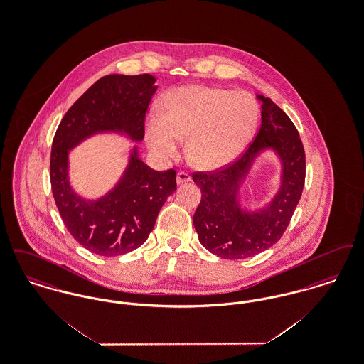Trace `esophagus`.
<instances>
[{"label": "esophagus", "mask_w": 364, "mask_h": 364, "mask_svg": "<svg viewBox=\"0 0 364 364\" xmlns=\"http://www.w3.org/2000/svg\"><path fill=\"white\" fill-rule=\"evenodd\" d=\"M176 181H177L178 186L186 184V183H190L191 176L188 173H186V172H178L177 177H176Z\"/></svg>", "instance_id": "34e87169"}]
</instances>
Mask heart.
I'll return each mask as SVG.
<instances>
[{
	"label": "heart",
	"mask_w": 364,
	"mask_h": 364,
	"mask_svg": "<svg viewBox=\"0 0 364 364\" xmlns=\"http://www.w3.org/2000/svg\"><path fill=\"white\" fill-rule=\"evenodd\" d=\"M258 106L245 92L206 86L171 91L162 113L146 122V140L161 159H171L187 141V156L200 169H218L237 159L257 129Z\"/></svg>",
	"instance_id": "b5f03b06"
}]
</instances>
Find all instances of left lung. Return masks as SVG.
<instances>
[{
  "label": "left lung",
  "instance_id": "left-lung-1",
  "mask_svg": "<svg viewBox=\"0 0 364 364\" xmlns=\"http://www.w3.org/2000/svg\"><path fill=\"white\" fill-rule=\"evenodd\" d=\"M260 102L259 132L235 164L213 173H195L202 199L193 214L199 242L224 259H244L270 248L281 239L294 215L306 178V154L299 132L277 105L257 94ZM272 151L282 165L280 187L260 208L242 205L241 188L256 159Z\"/></svg>",
  "mask_w": 364,
  "mask_h": 364
}]
</instances>
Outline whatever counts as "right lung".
Here are the masks:
<instances>
[{"label":"right lung","mask_w":364,"mask_h":364,"mask_svg":"<svg viewBox=\"0 0 364 364\" xmlns=\"http://www.w3.org/2000/svg\"><path fill=\"white\" fill-rule=\"evenodd\" d=\"M156 82L149 73L101 77L70 106L53 139L50 181L60 215L73 239L101 257L131 252L147 240L159 210L176 191V172L151 169L132 146L117 183L102 196L88 199L72 187L70 153L102 134L141 141Z\"/></svg>","instance_id":"right-lung-1"}]
</instances>
